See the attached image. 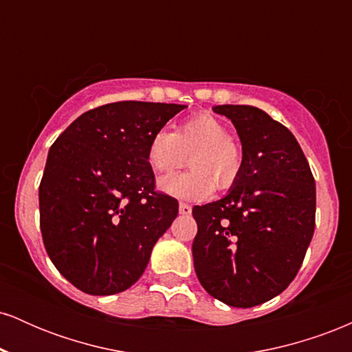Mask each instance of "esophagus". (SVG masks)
Here are the masks:
<instances>
[{
	"instance_id": "34e87169",
	"label": "esophagus",
	"mask_w": 352,
	"mask_h": 352,
	"mask_svg": "<svg viewBox=\"0 0 352 352\" xmlns=\"http://www.w3.org/2000/svg\"><path fill=\"white\" fill-rule=\"evenodd\" d=\"M179 212L182 213V215H190V213H192V207H190L188 204H185V201H180Z\"/></svg>"
}]
</instances>
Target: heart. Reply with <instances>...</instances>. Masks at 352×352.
Returning a JSON list of instances; mask_svg holds the SVG:
<instances>
[{
  "instance_id": "1",
  "label": "heart",
  "mask_w": 352,
  "mask_h": 352,
  "mask_svg": "<svg viewBox=\"0 0 352 352\" xmlns=\"http://www.w3.org/2000/svg\"><path fill=\"white\" fill-rule=\"evenodd\" d=\"M192 170L165 177L159 188L184 200H205L213 188L228 190L243 170V155L228 139V131L212 114H195L184 120L175 132L160 129L151 137L147 162L155 173H168L185 162Z\"/></svg>"
}]
</instances>
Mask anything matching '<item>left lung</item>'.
Segmentation results:
<instances>
[{"label": "left lung", "instance_id": "1", "mask_svg": "<svg viewBox=\"0 0 352 352\" xmlns=\"http://www.w3.org/2000/svg\"><path fill=\"white\" fill-rule=\"evenodd\" d=\"M235 125L240 179L221 200L193 207V266L208 294L252 308L288 288L314 233L316 185L300 144L253 106L213 107Z\"/></svg>", "mask_w": 352, "mask_h": 352}]
</instances>
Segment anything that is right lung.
<instances>
[{"mask_svg":"<svg viewBox=\"0 0 352 352\" xmlns=\"http://www.w3.org/2000/svg\"><path fill=\"white\" fill-rule=\"evenodd\" d=\"M187 106L122 100L84 112L51 145L39 223L58 272L87 294H116L142 276L179 213L155 190L151 137Z\"/></svg>","mask_w":352,"mask_h":352,"instance_id":"obj_1","label":"right lung"}]
</instances>
